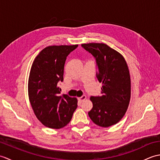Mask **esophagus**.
Wrapping results in <instances>:
<instances>
[{"mask_svg": "<svg viewBox=\"0 0 160 160\" xmlns=\"http://www.w3.org/2000/svg\"><path fill=\"white\" fill-rule=\"evenodd\" d=\"M78 101H79V102H82L84 100L87 99V96H82L80 97V98H78Z\"/></svg>", "mask_w": 160, "mask_h": 160, "instance_id": "esophagus-1", "label": "esophagus"}]
</instances>
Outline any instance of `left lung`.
I'll return each instance as SVG.
<instances>
[{
	"label": "left lung",
	"mask_w": 160,
	"mask_h": 160,
	"mask_svg": "<svg viewBox=\"0 0 160 160\" xmlns=\"http://www.w3.org/2000/svg\"><path fill=\"white\" fill-rule=\"evenodd\" d=\"M96 60L97 78L102 84L100 96H91L93 108L88 114L95 124L108 127L124 117L131 99V78L120 53L104 43L82 44Z\"/></svg>",
	"instance_id": "8db88e82"
}]
</instances>
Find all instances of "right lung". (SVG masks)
Masks as SVG:
<instances>
[{
    "instance_id": "add662e5",
    "label": "right lung",
    "mask_w": 160,
    "mask_h": 160,
    "mask_svg": "<svg viewBox=\"0 0 160 160\" xmlns=\"http://www.w3.org/2000/svg\"><path fill=\"white\" fill-rule=\"evenodd\" d=\"M78 45H53L43 49L30 70L28 95L36 118L45 127L61 128L69 124L78 107L76 98L60 96L67 56Z\"/></svg>"
}]
</instances>
